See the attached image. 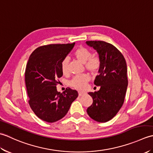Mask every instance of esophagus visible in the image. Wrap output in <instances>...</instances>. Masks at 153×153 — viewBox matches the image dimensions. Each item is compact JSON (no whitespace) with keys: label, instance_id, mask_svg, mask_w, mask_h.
Returning a JSON list of instances; mask_svg holds the SVG:
<instances>
[{"label":"esophagus","instance_id":"34e87169","mask_svg":"<svg viewBox=\"0 0 153 153\" xmlns=\"http://www.w3.org/2000/svg\"><path fill=\"white\" fill-rule=\"evenodd\" d=\"M78 93H79V97L83 96V95H85V93L83 92V91H79Z\"/></svg>","mask_w":153,"mask_h":153}]
</instances>
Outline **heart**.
I'll return each mask as SVG.
<instances>
[{"label": "heart", "instance_id": "b5f03b06", "mask_svg": "<svg viewBox=\"0 0 153 153\" xmlns=\"http://www.w3.org/2000/svg\"><path fill=\"white\" fill-rule=\"evenodd\" d=\"M74 56L81 62L84 63L85 69L91 74H96L99 71L101 66V60L99 56L92 55L91 51L89 48L81 46L74 51ZM68 59L65 58L61 62V70L63 74H67L68 72ZM89 80L88 75L82 74L74 77L72 79L70 80L69 84L75 89L83 90L85 89Z\"/></svg>", "mask_w": 153, "mask_h": 153}]
</instances>
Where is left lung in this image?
Wrapping results in <instances>:
<instances>
[{
	"label": "left lung",
	"instance_id": "left-lung-1",
	"mask_svg": "<svg viewBox=\"0 0 153 153\" xmlns=\"http://www.w3.org/2000/svg\"><path fill=\"white\" fill-rule=\"evenodd\" d=\"M86 43L97 51L101 60L94 81L100 88L88 93L93 102L87 112L95 121L106 122L116 115L124 102L128 84L126 62L121 52L112 44L102 41H88Z\"/></svg>",
	"mask_w": 153,
	"mask_h": 153
}]
</instances>
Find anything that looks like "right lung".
I'll list each match as a JSON object with an SVG mask.
<instances>
[{
    "mask_svg": "<svg viewBox=\"0 0 153 153\" xmlns=\"http://www.w3.org/2000/svg\"><path fill=\"white\" fill-rule=\"evenodd\" d=\"M75 43L51 44L37 48L30 55L25 71L29 105L35 114L43 121L53 123L66 116L78 97L76 90L68 87L58 92L56 85L62 76L61 62Z\"/></svg>",
    "mask_w": 153,
    "mask_h": 153,
    "instance_id": "right-lung-1",
    "label": "right lung"
}]
</instances>
